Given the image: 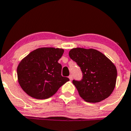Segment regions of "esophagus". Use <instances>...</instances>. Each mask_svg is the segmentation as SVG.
Here are the masks:
<instances>
[{
  "instance_id": "esophagus-1",
  "label": "esophagus",
  "mask_w": 131,
  "mask_h": 131,
  "mask_svg": "<svg viewBox=\"0 0 131 131\" xmlns=\"http://www.w3.org/2000/svg\"><path fill=\"white\" fill-rule=\"evenodd\" d=\"M68 78L70 79V80H72V78H73L72 75H70L69 77H68Z\"/></svg>"
}]
</instances>
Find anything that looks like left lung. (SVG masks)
<instances>
[{"label":"left lung","mask_w":131,"mask_h":131,"mask_svg":"<svg viewBox=\"0 0 131 131\" xmlns=\"http://www.w3.org/2000/svg\"><path fill=\"white\" fill-rule=\"evenodd\" d=\"M69 56L82 71V80H73L72 83L85 101L100 102L112 94L116 83L117 70L108 57L97 50L83 48H72Z\"/></svg>","instance_id":"1"}]
</instances>
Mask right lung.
Instances as JSON below:
<instances>
[{
	"label": "right lung",
	"instance_id": "right-lung-1",
	"mask_svg": "<svg viewBox=\"0 0 131 131\" xmlns=\"http://www.w3.org/2000/svg\"><path fill=\"white\" fill-rule=\"evenodd\" d=\"M63 53L62 48H39L20 61L18 82L27 94L38 100L49 98L69 81L61 75L62 66L58 63Z\"/></svg>",
	"mask_w": 131,
	"mask_h": 131
}]
</instances>
